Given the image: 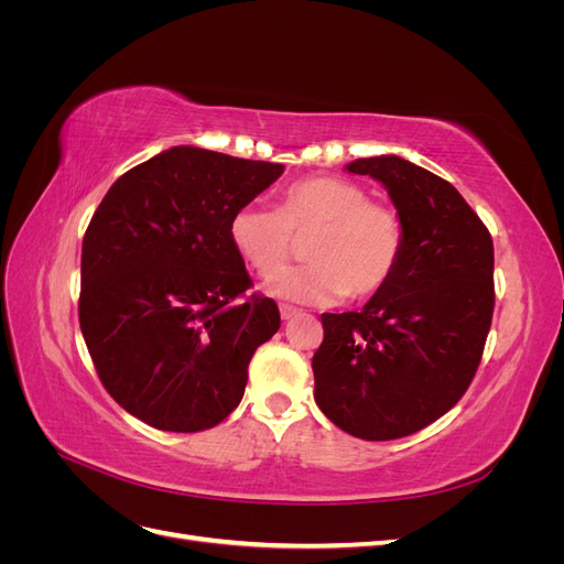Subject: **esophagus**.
<instances>
[{
    "mask_svg": "<svg viewBox=\"0 0 564 564\" xmlns=\"http://www.w3.org/2000/svg\"><path fill=\"white\" fill-rule=\"evenodd\" d=\"M301 311L299 308H294V305H289V303H282L280 305V317L282 319H292V317H296Z\"/></svg>",
    "mask_w": 564,
    "mask_h": 564,
    "instance_id": "34e87169",
    "label": "esophagus"
}]
</instances>
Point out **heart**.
Segmentation results:
<instances>
[{"mask_svg": "<svg viewBox=\"0 0 564 564\" xmlns=\"http://www.w3.org/2000/svg\"><path fill=\"white\" fill-rule=\"evenodd\" d=\"M311 234L310 238L307 235ZM310 238L305 267L281 271L293 237ZM228 237L272 296L327 305L340 296L369 299L395 275L404 253V220L390 204L369 199L360 183L311 176L286 187L278 209L245 204L230 216Z\"/></svg>", "mask_w": 564, "mask_h": 564, "instance_id": "b5f03b06", "label": "heart"}]
</instances>
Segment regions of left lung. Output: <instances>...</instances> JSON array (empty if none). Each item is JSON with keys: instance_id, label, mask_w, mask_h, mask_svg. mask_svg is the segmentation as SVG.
<instances>
[{"instance_id": "8db88e82", "label": "left lung", "mask_w": 564, "mask_h": 564, "mask_svg": "<svg viewBox=\"0 0 564 564\" xmlns=\"http://www.w3.org/2000/svg\"><path fill=\"white\" fill-rule=\"evenodd\" d=\"M388 191L404 220L392 280L360 313H322L315 402L362 440L412 435L468 390L494 313L491 235L456 187L398 155L346 164Z\"/></svg>"}]
</instances>
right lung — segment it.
Masks as SVG:
<instances>
[{
  "instance_id": "add662e5",
  "label": "right lung",
  "mask_w": 564,
  "mask_h": 564,
  "mask_svg": "<svg viewBox=\"0 0 564 564\" xmlns=\"http://www.w3.org/2000/svg\"><path fill=\"white\" fill-rule=\"evenodd\" d=\"M284 172L195 145L119 176L82 242L79 327L100 383L158 431L214 429L280 329L230 245V216Z\"/></svg>"
}]
</instances>
